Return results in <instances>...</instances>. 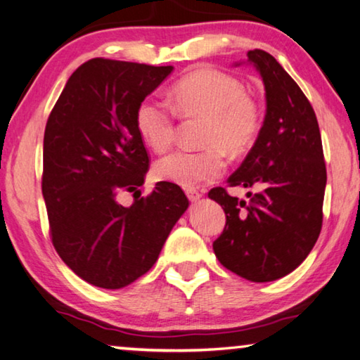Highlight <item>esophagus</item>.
<instances>
[{"label":"esophagus","instance_id":"esophagus-1","mask_svg":"<svg viewBox=\"0 0 360 360\" xmlns=\"http://www.w3.org/2000/svg\"><path fill=\"white\" fill-rule=\"evenodd\" d=\"M186 195H187V198L191 200L192 203L193 202H198V200L202 198V193H200L197 188H186Z\"/></svg>","mask_w":360,"mask_h":360}]
</instances>
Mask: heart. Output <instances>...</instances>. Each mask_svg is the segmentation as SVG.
Listing matches in <instances>:
<instances>
[{
    "label": "heart",
    "instance_id": "heart-1",
    "mask_svg": "<svg viewBox=\"0 0 360 360\" xmlns=\"http://www.w3.org/2000/svg\"><path fill=\"white\" fill-rule=\"evenodd\" d=\"M174 108L187 117L202 115L206 124L202 150H178L157 162L155 176L176 186L193 188L214 181L225 168L224 149L240 155L254 144L260 130V112L243 84L222 71L203 68L179 79L172 89ZM138 133L155 152H165L174 141L173 109L146 98L135 114Z\"/></svg>",
    "mask_w": 360,
    "mask_h": 360
}]
</instances>
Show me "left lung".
I'll list each match as a JSON object with an SVG mask.
<instances>
[{
  "mask_svg": "<svg viewBox=\"0 0 360 360\" xmlns=\"http://www.w3.org/2000/svg\"><path fill=\"white\" fill-rule=\"evenodd\" d=\"M248 63L264 82L266 112L252 149L227 182L259 192H248L245 202L224 187L211 188L208 197L227 216L212 249L227 270L268 283L294 271L318 241L327 172L318 119L302 89L265 51H249Z\"/></svg>",
  "mask_w": 360,
  "mask_h": 360,
  "instance_id": "8db88e82",
  "label": "left lung"
}]
</instances>
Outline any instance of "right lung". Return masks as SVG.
<instances>
[{
  "instance_id": "obj_1",
  "label": "right lung",
  "mask_w": 360,
  "mask_h": 360,
  "mask_svg": "<svg viewBox=\"0 0 360 360\" xmlns=\"http://www.w3.org/2000/svg\"><path fill=\"white\" fill-rule=\"evenodd\" d=\"M173 66L94 58L72 72L47 119L44 197L56 251L84 281L120 289L155 264L188 208L179 186L160 181L141 197L149 155L135 114ZM136 202L122 207L120 193Z\"/></svg>"
}]
</instances>
